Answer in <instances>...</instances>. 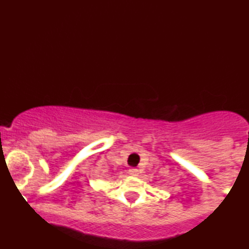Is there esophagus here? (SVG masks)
<instances>
[{
	"instance_id": "obj_1",
	"label": "esophagus",
	"mask_w": 249,
	"mask_h": 249,
	"mask_svg": "<svg viewBox=\"0 0 249 249\" xmlns=\"http://www.w3.org/2000/svg\"><path fill=\"white\" fill-rule=\"evenodd\" d=\"M127 173H129V175H131V177H137L138 175V171L136 168H130Z\"/></svg>"
}]
</instances>
